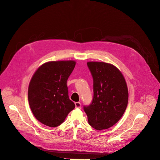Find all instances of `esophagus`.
<instances>
[{"mask_svg":"<svg viewBox=\"0 0 160 160\" xmlns=\"http://www.w3.org/2000/svg\"><path fill=\"white\" fill-rule=\"evenodd\" d=\"M75 107H76V108H80L81 103L80 102H75Z\"/></svg>","mask_w":160,"mask_h":160,"instance_id":"34e87169","label":"esophagus"}]
</instances>
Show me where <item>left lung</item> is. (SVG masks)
<instances>
[{
    "label": "left lung",
    "instance_id": "1",
    "mask_svg": "<svg viewBox=\"0 0 160 160\" xmlns=\"http://www.w3.org/2000/svg\"><path fill=\"white\" fill-rule=\"evenodd\" d=\"M93 78L92 103L84 106L88 122L94 129H107L122 117L128 103L129 92L122 72L111 63L88 62Z\"/></svg>",
    "mask_w": 160,
    "mask_h": 160
}]
</instances>
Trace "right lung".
I'll return each instance as SVG.
<instances>
[{
    "mask_svg": "<svg viewBox=\"0 0 160 160\" xmlns=\"http://www.w3.org/2000/svg\"><path fill=\"white\" fill-rule=\"evenodd\" d=\"M75 65L74 60L48 62L32 77L28 87L29 104L35 118L44 125L58 126L75 108L67 87Z\"/></svg>",
    "mask_w": 160,
    "mask_h": 160,
    "instance_id": "right-lung-1",
    "label": "right lung"
}]
</instances>
